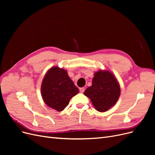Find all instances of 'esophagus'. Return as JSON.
I'll return each mask as SVG.
<instances>
[{
	"label": "esophagus",
	"instance_id": "esophagus-1",
	"mask_svg": "<svg viewBox=\"0 0 155 155\" xmlns=\"http://www.w3.org/2000/svg\"><path fill=\"white\" fill-rule=\"evenodd\" d=\"M85 89L84 87H81V88H79V91H80V92H81V93H83L84 91H85Z\"/></svg>",
	"mask_w": 155,
	"mask_h": 155
}]
</instances>
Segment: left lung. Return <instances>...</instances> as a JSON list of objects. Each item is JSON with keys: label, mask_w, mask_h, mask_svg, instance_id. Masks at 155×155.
Instances as JSON below:
<instances>
[{"label": "left lung", "mask_w": 155, "mask_h": 155, "mask_svg": "<svg viewBox=\"0 0 155 155\" xmlns=\"http://www.w3.org/2000/svg\"><path fill=\"white\" fill-rule=\"evenodd\" d=\"M84 94L90 98L97 111L105 112L118 101L120 87L113 74L108 70H99L95 72L92 85Z\"/></svg>", "instance_id": "8db88e82"}]
</instances>
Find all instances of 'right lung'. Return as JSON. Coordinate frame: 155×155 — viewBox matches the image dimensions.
<instances>
[{
	"instance_id": "add662e5",
	"label": "right lung",
	"mask_w": 155,
	"mask_h": 155,
	"mask_svg": "<svg viewBox=\"0 0 155 155\" xmlns=\"http://www.w3.org/2000/svg\"><path fill=\"white\" fill-rule=\"evenodd\" d=\"M41 91L45 104L58 111L63 110L70 99L79 92L67 70L58 67L51 68L46 72Z\"/></svg>"
}]
</instances>
